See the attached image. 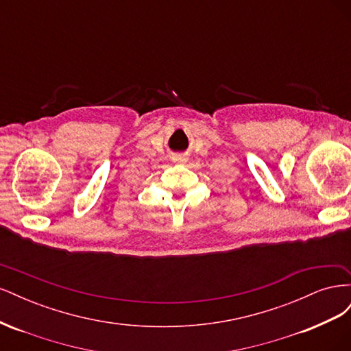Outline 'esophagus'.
<instances>
[{"label":"esophagus","mask_w":351,"mask_h":351,"mask_svg":"<svg viewBox=\"0 0 351 351\" xmlns=\"http://www.w3.org/2000/svg\"><path fill=\"white\" fill-rule=\"evenodd\" d=\"M174 159H176V162H182V164H184L187 161V158L184 155H177Z\"/></svg>","instance_id":"obj_1"}]
</instances>
